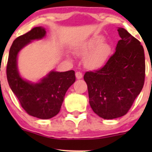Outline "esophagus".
I'll list each match as a JSON object with an SVG mask.
<instances>
[{
    "label": "esophagus",
    "instance_id": "esophagus-1",
    "mask_svg": "<svg viewBox=\"0 0 152 152\" xmlns=\"http://www.w3.org/2000/svg\"><path fill=\"white\" fill-rule=\"evenodd\" d=\"M76 79H82V73H81V72L77 71L76 73Z\"/></svg>",
    "mask_w": 152,
    "mask_h": 152
}]
</instances>
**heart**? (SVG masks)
I'll return each mask as SVG.
<instances>
[{
	"label": "heart",
	"instance_id": "heart-1",
	"mask_svg": "<svg viewBox=\"0 0 152 152\" xmlns=\"http://www.w3.org/2000/svg\"><path fill=\"white\" fill-rule=\"evenodd\" d=\"M104 42L103 36H95L77 47L76 51L80 56H85L84 62L90 69L103 66L111 53V47Z\"/></svg>",
	"mask_w": 152,
	"mask_h": 152
}]
</instances>
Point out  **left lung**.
<instances>
[{"mask_svg":"<svg viewBox=\"0 0 152 152\" xmlns=\"http://www.w3.org/2000/svg\"><path fill=\"white\" fill-rule=\"evenodd\" d=\"M121 39L105 65L86 72L89 103L96 115L114 119L126 114L141 92L145 79L143 48L126 29L118 28Z\"/></svg>","mask_w":152,"mask_h":152,"instance_id":"obj_1","label":"left lung"}]
</instances>
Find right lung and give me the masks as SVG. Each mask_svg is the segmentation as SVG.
Returning a JSON list of instances; mask_svg holds the SVG:
<instances>
[{"mask_svg": "<svg viewBox=\"0 0 152 152\" xmlns=\"http://www.w3.org/2000/svg\"><path fill=\"white\" fill-rule=\"evenodd\" d=\"M45 35V28L39 26L15 39L10 48L7 67L9 85L22 107L28 115L40 119L51 118L59 113L67 90L76 81L73 70H52L37 82L22 77L18 67L20 51Z\"/></svg>", "mask_w": 152, "mask_h": 152, "instance_id": "right-lung-1", "label": "right lung"}]
</instances>
